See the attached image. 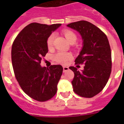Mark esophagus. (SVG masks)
Listing matches in <instances>:
<instances>
[{
    "instance_id": "obj_1",
    "label": "esophagus",
    "mask_w": 124,
    "mask_h": 124,
    "mask_svg": "<svg viewBox=\"0 0 124 124\" xmlns=\"http://www.w3.org/2000/svg\"><path fill=\"white\" fill-rule=\"evenodd\" d=\"M68 70H69V68L67 67V66H64V67H63V72H64V73L67 71Z\"/></svg>"
}]
</instances>
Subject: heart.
<instances>
[{
	"label": "heart",
	"instance_id": "1",
	"mask_svg": "<svg viewBox=\"0 0 124 124\" xmlns=\"http://www.w3.org/2000/svg\"><path fill=\"white\" fill-rule=\"evenodd\" d=\"M63 34L65 36V37L67 39L70 44L71 43H75L77 40V36L73 31L71 30H65L63 31ZM54 33H51L49 36L46 40L47 46L49 49L52 47L53 44V41H54ZM73 58V55L70 53L62 52V51H59L57 53L54 54V60L56 61L57 63L61 64H66L70 60H71Z\"/></svg>",
	"mask_w": 124,
	"mask_h": 124
}]
</instances>
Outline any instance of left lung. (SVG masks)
Listing matches in <instances>:
<instances>
[{
	"label": "left lung",
	"instance_id": "obj_1",
	"mask_svg": "<svg viewBox=\"0 0 124 124\" xmlns=\"http://www.w3.org/2000/svg\"><path fill=\"white\" fill-rule=\"evenodd\" d=\"M68 27L78 31L83 39V47L75 59V64H84L79 71L71 66L74 72L71 82L74 92L85 98H92L106 86L111 73V51L108 37L102 30L85 20L72 22Z\"/></svg>",
	"mask_w": 124,
	"mask_h": 124
}]
</instances>
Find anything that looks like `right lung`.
Here are the masks:
<instances>
[{"instance_id":"1","label":"right lung","mask_w":124,"mask_h":124,"mask_svg":"<svg viewBox=\"0 0 124 124\" xmlns=\"http://www.w3.org/2000/svg\"><path fill=\"white\" fill-rule=\"evenodd\" d=\"M60 25L31 23L13 43L11 60L15 78L24 92L39 102H46L55 95L63 71L60 65L49 68L40 66L48 52L47 39Z\"/></svg>"}]
</instances>
